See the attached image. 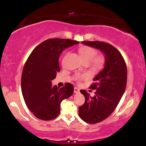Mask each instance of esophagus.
<instances>
[{
    "instance_id": "34e87169",
    "label": "esophagus",
    "mask_w": 146,
    "mask_h": 146,
    "mask_svg": "<svg viewBox=\"0 0 146 146\" xmlns=\"http://www.w3.org/2000/svg\"><path fill=\"white\" fill-rule=\"evenodd\" d=\"M74 91L75 93H80V89L78 88V87H74Z\"/></svg>"
}]
</instances>
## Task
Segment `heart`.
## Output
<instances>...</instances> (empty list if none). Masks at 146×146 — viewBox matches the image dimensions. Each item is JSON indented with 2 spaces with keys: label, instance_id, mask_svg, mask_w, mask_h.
Returning a JSON list of instances; mask_svg holds the SVG:
<instances>
[{
  "label": "heart",
  "instance_id": "heart-1",
  "mask_svg": "<svg viewBox=\"0 0 146 146\" xmlns=\"http://www.w3.org/2000/svg\"><path fill=\"white\" fill-rule=\"evenodd\" d=\"M80 53L83 59L86 63H91V67L94 71L99 72L105 67L106 59L104 55H97L98 51L96 49L91 46H84L81 47L79 50ZM89 78L87 74H77L75 76V80L78 82Z\"/></svg>",
  "mask_w": 146,
  "mask_h": 146
}]
</instances>
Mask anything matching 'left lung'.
<instances>
[{"instance_id":"8db88e82","label":"left lung","mask_w":146,"mask_h":146,"mask_svg":"<svg viewBox=\"0 0 146 146\" xmlns=\"http://www.w3.org/2000/svg\"><path fill=\"white\" fill-rule=\"evenodd\" d=\"M83 44L99 49L106 55L104 69L94 78L89 88L96 89L95 96L80 90L86 101L79 108V116L85 122L95 124L111 115L119 102L127 86L126 62L119 51L104 42L84 41Z\"/></svg>"}]
</instances>
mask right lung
Segmentation results:
<instances>
[{
  "mask_svg": "<svg viewBox=\"0 0 146 146\" xmlns=\"http://www.w3.org/2000/svg\"><path fill=\"white\" fill-rule=\"evenodd\" d=\"M78 43L70 39L46 40L38 45L27 59L21 75L22 94L29 110L40 119L57 117L60 102L73 94L74 86L70 83L59 88L51 86V81L60 72V53Z\"/></svg>",
  "mask_w": 146,
  "mask_h": 146,
  "instance_id": "add662e5",
  "label": "right lung"
}]
</instances>
